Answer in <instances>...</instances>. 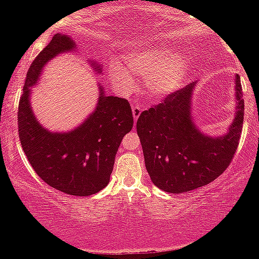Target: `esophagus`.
<instances>
[{"mask_svg":"<svg viewBox=\"0 0 259 259\" xmlns=\"http://www.w3.org/2000/svg\"><path fill=\"white\" fill-rule=\"evenodd\" d=\"M132 111H133V117H134V120H138V118L140 117V114H141V108H140L139 106H133L132 107Z\"/></svg>","mask_w":259,"mask_h":259,"instance_id":"obj_1","label":"esophagus"}]
</instances>
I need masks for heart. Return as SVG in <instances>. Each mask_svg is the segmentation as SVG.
<instances>
[{"label":"heart","mask_w":259,"mask_h":259,"mask_svg":"<svg viewBox=\"0 0 259 259\" xmlns=\"http://www.w3.org/2000/svg\"><path fill=\"white\" fill-rule=\"evenodd\" d=\"M126 67L114 61L108 64V76L115 90L129 94L135 86V76L146 79L148 92L156 99L170 96L183 89L192 74L189 58L171 50H142L126 56Z\"/></svg>","instance_id":"1"}]
</instances>
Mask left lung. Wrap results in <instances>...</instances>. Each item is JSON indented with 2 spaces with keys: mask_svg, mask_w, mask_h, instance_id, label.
<instances>
[{
  "mask_svg": "<svg viewBox=\"0 0 259 259\" xmlns=\"http://www.w3.org/2000/svg\"><path fill=\"white\" fill-rule=\"evenodd\" d=\"M194 81L140 114L136 132L151 180L169 194L198 189L224 173L239 145L243 124L240 76L235 74V117L224 135L210 136L192 114Z\"/></svg>",
  "mask_w": 259,
  "mask_h": 259,
  "instance_id": "8db88e82",
  "label": "left lung"
}]
</instances>
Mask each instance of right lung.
Returning <instances> with one entry per match:
<instances>
[{
    "instance_id": "add662e5",
    "label": "right lung",
    "mask_w": 259,
    "mask_h": 259,
    "mask_svg": "<svg viewBox=\"0 0 259 259\" xmlns=\"http://www.w3.org/2000/svg\"><path fill=\"white\" fill-rule=\"evenodd\" d=\"M76 50V42L69 35L58 32L35 58L19 101L18 129L24 153L45 183L64 194L90 196L108 185L121 140L133 129L129 102L107 96L99 82L96 107L69 132L45 127L35 117L30 102L31 89L37 85L45 65L59 55ZM90 65L95 73H102V64L90 59Z\"/></svg>"
}]
</instances>
